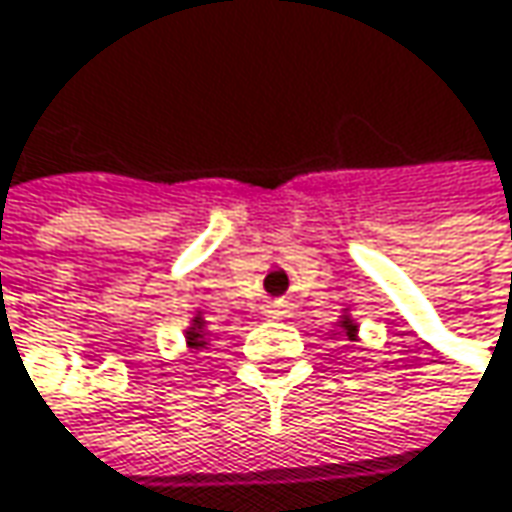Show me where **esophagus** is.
I'll use <instances>...</instances> for the list:
<instances>
[{
  "instance_id": "esophagus-1",
  "label": "esophagus",
  "mask_w": 512,
  "mask_h": 512,
  "mask_svg": "<svg viewBox=\"0 0 512 512\" xmlns=\"http://www.w3.org/2000/svg\"><path fill=\"white\" fill-rule=\"evenodd\" d=\"M266 313H269V318H284L286 304L284 301H272V304L266 307Z\"/></svg>"
}]
</instances>
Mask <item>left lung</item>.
Listing matches in <instances>:
<instances>
[{"label": "left lung", "instance_id": "obj_1", "mask_svg": "<svg viewBox=\"0 0 512 512\" xmlns=\"http://www.w3.org/2000/svg\"><path fill=\"white\" fill-rule=\"evenodd\" d=\"M342 327H345L347 339H353V336H356V327H353V321H350V318H345V321H342Z\"/></svg>", "mask_w": 512, "mask_h": 512}]
</instances>
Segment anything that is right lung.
Returning <instances> with one entry per match:
<instances>
[{
  "instance_id": "1",
  "label": "right lung",
  "mask_w": 512,
  "mask_h": 512,
  "mask_svg": "<svg viewBox=\"0 0 512 512\" xmlns=\"http://www.w3.org/2000/svg\"><path fill=\"white\" fill-rule=\"evenodd\" d=\"M188 345L191 347H202V318H194V327L188 330Z\"/></svg>"
}]
</instances>
